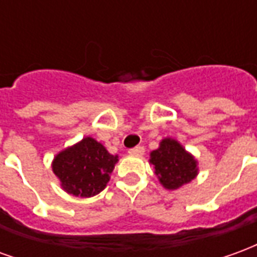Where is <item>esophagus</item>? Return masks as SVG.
Wrapping results in <instances>:
<instances>
[{"label":"esophagus","mask_w":257,"mask_h":257,"mask_svg":"<svg viewBox=\"0 0 257 257\" xmlns=\"http://www.w3.org/2000/svg\"><path fill=\"white\" fill-rule=\"evenodd\" d=\"M128 153L131 156H143L145 154V147L143 146H136L134 149H129Z\"/></svg>","instance_id":"obj_1"}]
</instances>
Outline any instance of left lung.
<instances>
[{"label": "left lung", "mask_w": 257, "mask_h": 257, "mask_svg": "<svg viewBox=\"0 0 257 257\" xmlns=\"http://www.w3.org/2000/svg\"><path fill=\"white\" fill-rule=\"evenodd\" d=\"M150 162L165 189H179L197 176V162L176 140H162L160 149L151 153Z\"/></svg>", "instance_id": "1"}]
</instances>
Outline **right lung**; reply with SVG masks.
I'll list each match as a JSON object with an SVG mask.
<instances>
[{"instance_id":"1","label":"right lung","mask_w":257,"mask_h":257,"mask_svg":"<svg viewBox=\"0 0 257 257\" xmlns=\"http://www.w3.org/2000/svg\"><path fill=\"white\" fill-rule=\"evenodd\" d=\"M117 161L99 142L85 138L56 156L53 172L68 194L93 197L106 187Z\"/></svg>"}]
</instances>
